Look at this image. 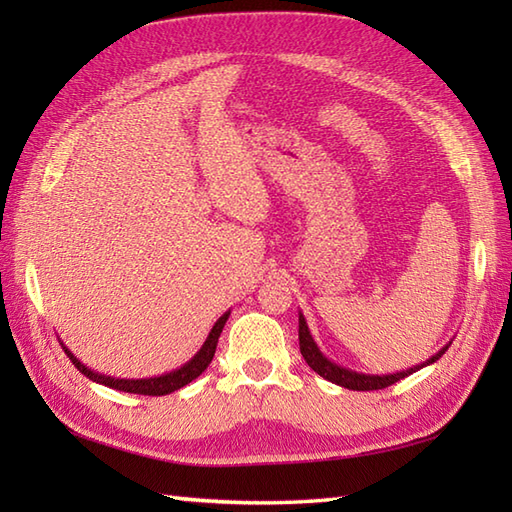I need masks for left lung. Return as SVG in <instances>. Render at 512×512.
Wrapping results in <instances>:
<instances>
[{"mask_svg": "<svg viewBox=\"0 0 512 512\" xmlns=\"http://www.w3.org/2000/svg\"><path fill=\"white\" fill-rule=\"evenodd\" d=\"M451 341L442 347V350H438L436 354H433L431 358H427V361L420 363V365H413L409 369H402V372H396V374H363V372H354V369H347L343 365H336L332 363L328 356H325L319 345L314 343L312 334L308 330V323H306V317L299 312V350L303 354V358H306V363L317 372L319 376H323L325 380H330V383L334 385H341L345 389H354V391H372V389H383V387H389L398 383V380H402L405 376L418 372V369L427 367L431 363H436L438 358L449 350Z\"/></svg>", "mask_w": 512, "mask_h": 512, "instance_id": "obj_1", "label": "left lung"}]
</instances>
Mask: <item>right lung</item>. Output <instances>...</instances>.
Wrapping results in <instances>:
<instances>
[{"mask_svg": "<svg viewBox=\"0 0 512 512\" xmlns=\"http://www.w3.org/2000/svg\"><path fill=\"white\" fill-rule=\"evenodd\" d=\"M228 314H231V310L224 312L220 319L215 321V325L211 328L209 336H206L204 345L198 350V354H195L191 361L184 363L182 367L173 369V372L169 374H162V376H154V378H114V376H105V374H99L94 372V369L85 367L79 358H76L68 347L63 345L61 341V347L65 350V354L70 356V361L74 363V367L79 369V372L83 376H88L90 380H94V383L99 385H105V387H112V389H118V391H127V394H140V396H167L171 394V391H178L180 387L189 385L191 380L198 378L206 367H209V363L213 361V354H215V347H217V339H220V334L224 330V323L228 319Z\"/></svg>", "mask_w": 512, "mask_h": 512, "instance_id": "add662e5", "label": "right lung"}]
</instances>
